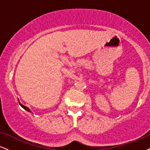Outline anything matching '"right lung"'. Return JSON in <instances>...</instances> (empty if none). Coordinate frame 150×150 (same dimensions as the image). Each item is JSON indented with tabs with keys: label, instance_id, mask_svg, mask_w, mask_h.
Masks as SVG:
<instances>
[{
	"label": "right lung",
	"instance_id": "right-lung-1",
	"mask_svg": "<svg viewBox=\"0 0 150 150\" xmlns=\"http://www.w3.org/2000/svg\"><path fill=\"white\" fill-rule=\"evenodd\" d=\"M21 106L22 108H25V110H27V111H29V112H31V111H30V108H29L28 107H27V106H24V105H22V104H21Z\"/></svg>",
	"mask_w": 150,
	"mask_h": 150
}]
</instances>
